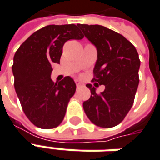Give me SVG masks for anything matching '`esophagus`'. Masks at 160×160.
Returning <instances> with one entry per match:
<instances>
[{
  "label": "esophagus",
  "instance_id": "1",
  "mask_svg": "<svg viewBox=\"0 0 160 160\" xmlns=\"http://www.w3.org/2000/svg\"><path fill=\"white\" fill-rule=\"evenodd\" d=\"M82 86V84L80 83L79 80H76V87H77V88H80Z\"/></svg>",
  "mask_w": 160,
  "mask_h": 160
}]
</instances>
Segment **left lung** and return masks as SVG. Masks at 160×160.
<instances>
[{
  "label": "left lung",
  "instance_id": "obj_1",
  "mask_svg": "<svg viewBox=\"0 0 160 160\" xmlns=\"http://www.w3.org/2000/svg\"><path fill=\"white\" fill-rule=\"evenodd\" d=\"M97 49L94 68L95 86H105L97 94L87 84L91 97L83 102L86 115L100 128L119 124L132 107L138 84L140 59L134 45L124 36L99 25H77Z\"/></svg>",
  "mask_w": 160,
  "mask_h": 160
}]
</instances>
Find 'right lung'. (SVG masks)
Wrapping results in <instances>:
<instances>
[{
    "instance_id": "right-lung-1",
    "label": "right lung",
    "mask_w": 160,
    "mask_h": 160,
    "mask_svg": "<svg viewBox=\"0 0 160 160\" xmlns=\"http://www.w3.org/2000/svg\"><path fill=\"white\" fill-rule=\"evenodd\" d=\"M84 35L75 25H50L36 31L14 56V87L26 117L36 127L49 129L63 121L76 84L69 76L50 78L52 63H60L63 44Z\"/></svg>"
}]
</instances>
